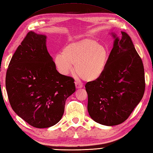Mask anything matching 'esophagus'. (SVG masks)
Wrapping results in <instances>:
<instances>
[{"mask_svg":"<svg viewBox=\"0 0 153 153\" xmlns=\"http://www.w3.org/2000/svg\"><path fill=\"white\" fill-rule=\"evenodd\" d=\"M75 85H76V87L77 89H79V88H82L83 85H81V84L78 83L77 82H75Z\"/></svg>","mask_w":153,"mask_h":153,"instance_id":"esophagus-1","label":"esophagus"}]
</instances>
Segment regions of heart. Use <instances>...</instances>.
<instances>
[{
  "label": "heart",
  "mask_w": 153,
  "mask_h": 153,
  "mask_svg": "<svg viewBox=\"0 0 153 153\" xmlns=\"http://www.w3.org/2000/svg\"><path fill=\"white\" fill-rule=\"evenodd\" d=\"M110 53L105 45L93 39H84L65 46L62 53L54 56V62L58 72L68 75L74 70L86 82H94L103 74Z\"/></svg>",
  "instance_id": "obj_1"
}]
</instances>
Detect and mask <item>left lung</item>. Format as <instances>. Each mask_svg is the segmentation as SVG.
Returning a JSON list of instances; mask_svg holds the SVG:
<instances>
[{"label":"left lung","instance_id":"obj_1","mask_svg":"<svg viewBox=\"0 0 153 153\" xmlns=\"http://www.w3.org/2000/svg\"><path fill=\"white\" fill-rule=\"evenodd\" d=\"M114 39L113 48L103 74L86 83L87 110L94 121L112 126L128 118L141 101L145 89L144 67L130 37L121 31Z\"/></svg>","mask_w":153,"mask_h":153}]
</instances>
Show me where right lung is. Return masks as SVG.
<instances>
[{
  "label": "right lung",
  "mask_w": 153,
  "mask_h": 153,
  "mask_svg": "<svg viewBox=\"0 0 153 153\" xmlns=\"http://www.w3.org/2000/svg\"><path fill=\"white\" fill-rule=\"evenodd\" d=\"M47 36L30 31L13 55L6 75L12 108L29 124L46 128L60 121L74 79L56 70L46 46Z\"/></svg>",
  "instance_id": "add662e5"
}]
</instances>
